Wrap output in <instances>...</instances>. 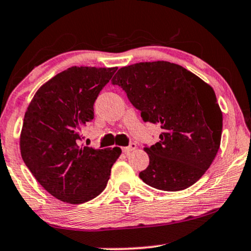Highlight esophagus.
Masks as SVG:
<instances>
[{"label": "esophagus", "instance_id": "esophagus-1", "mask_svg": "<svg viewBox=\"0 0 251 251\" xmlns=\"http://www.w3.org/2000/svg\"><path fill=\"white\" fill-rule=\"evenodd\" d=\"M135 148H136L135 142H131V144H129L128 146H126V147H123V151L125 154H129L132 151H134Z\"/></svg>", "mask_w": 251, "mask_h": 251}]
</instances>
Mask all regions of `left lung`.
<instances>
[{
  "mask_svg": "<svg viewBox=\"0 0 251 251\" xmlns=\"http://www.w3.org/2000/svg\"><path fill=\"white\" fill-rule=\"evenodd\" d=\"M119 85L144 122L158 124L160 141L145 147L149 166L139 177L151 188L180 191L213 162L221 141L223 112L213 88L182 66L140 62L120 68Z\"/></svg>",
  "mask_w": 251,
  "mask_h": 251,
  "instance_id": "obj_1",
  "label": "left lung"
}]
</instances>
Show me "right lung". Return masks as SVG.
Listing matches in <instances>:
<instances>
[{"mask_svg": "<svg viewBox=\"0 0 251 251\" xmlns=\"http://www.w3.org/2000/svg\"><path fill=\"white\" fill-rule=\"evenodd\" d=\"M117 71L71 67L38 89L21 132L24 163L59 201L82 204L105 189L119 147H80L81 129L94 119V103Z\"/></svg>", "mask_w": 251, "mask_h": 251, "instance_id": "1", "label": "right lung"}]
</instances>
